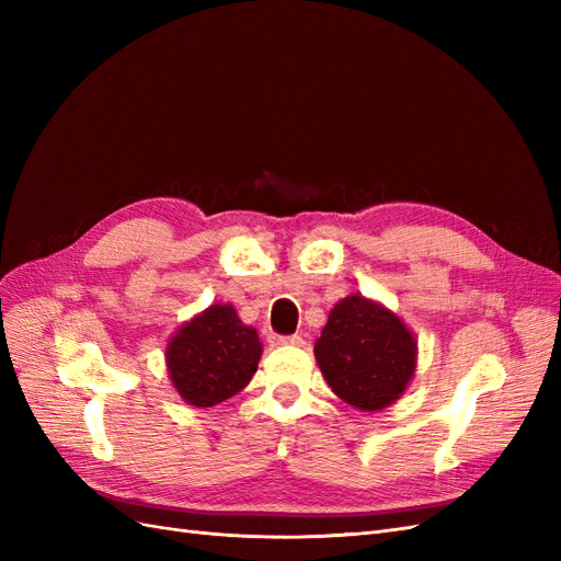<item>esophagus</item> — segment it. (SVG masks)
Segmentation results:
<instances>
[{"label":"esophagus","mask_w":561,"mask_h":561,"mask_svg":"<svg viewBox=\"0 0 561 561\" xmlns=\"http://www.w3.org/2000/svg\"><path fill=\"white\" fill-rule=\"evenodd\" d=\"M280 346H301L304 339L299 334H287V336H278Z\"/></svg>","instance_id":"34e87169"}]
</instances>
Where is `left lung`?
Listing matches in <instances>:
<instances>
[{
    "mask_svg": "<svg viewBox=\"0 0 561 561\" xmlns=\"http://www.w3.org/2000/svg\"><path fill=\"white\" fill-rule=\"evenodd\" d=\"M334 396L360 412H379L410 386L416 339L383 304L348 295L330 311L313 346Z\"/></svg>",
    "mask_w": 561,
    "mask_h": 561,
    "instance_id": "8db88e82",
    "label": "left lung"
}]
</instances>
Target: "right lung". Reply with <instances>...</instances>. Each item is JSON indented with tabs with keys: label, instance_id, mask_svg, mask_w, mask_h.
<instances>
[{
	"label": "right lung",
	"instance_id": "add662e5",
	"mask_svg": "<svg viewBox=\"0 0 561 561\" xmlns=\"http://www.w3.org/2000/svg\"><path fill=\"white\" fill-rule=\"evenodd\" d=\"M262 355L257 330L243 325L231 304H213L173 334L168 375L192 407H215L248 386Z\"/></svg>",
	"mask_w": 561,
	"mask_h": 561
}]
</instances>
